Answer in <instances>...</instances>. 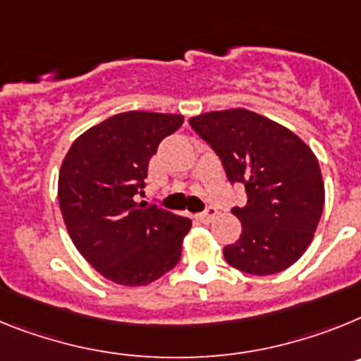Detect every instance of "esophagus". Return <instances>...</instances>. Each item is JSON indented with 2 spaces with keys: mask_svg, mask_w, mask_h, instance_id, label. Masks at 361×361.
I'll use <instances>...</instances> for the list:
<instances>
[{
  "mask_svg": "<svg viewBox=\"0 0 361 361\" xmlns=\"http://www.w3.org/2000/svg\"><path fill=\"white\" fill-rule=\"evenodd\" d=\"M216 214H218V211H216V209H212V207H209V209H207L205 212L198 214V216H196V218H198L200 221H202V224H211L212 219L216 218Z\"/></svg>",
  "mask_w": 361,
  "mask_h": 361,
  "instance_id": "obj_1",
  "label": "esophagus"
}]
</instances>
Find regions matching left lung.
<instances>
[{"mask_svg": "<svg viewBox=\"0 0 361 361\" xmlns=\"http://www.w3.org/2000/svg\"><path fill=\"white\" fill-rule=\"evenodd\" d=\"M190 127L214 149L231 183H243L245 207H234L241 236L224 249L247 274L285 271L311 245L325 187L311 147L283 125L247 109L194 116Z\"/></svg>", "mask_w": 361, "mask_h": 361, "instance_id": "1", "label": "left lung"}]
</instances>
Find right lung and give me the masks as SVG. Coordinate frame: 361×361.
<instances>
[{
	"mask_svg": "<svg viewBox=\"0 0 361 361\" xmlns=\"http://www.w3.org/2000/svg\"><path fill=\"white\" fill-rule=\"evenodd\" d=\"M181 123V114L121 112L76 137L61 163L58 200L68 236L114 283L149 285L180 262L192 221L134 196L159 142Z\"/></svg>",
	"mask_w": 361,
	"mask_h": 361,
	"instance_id": "right-lung-1",
	"label": "right lung"
}]
</instances>
